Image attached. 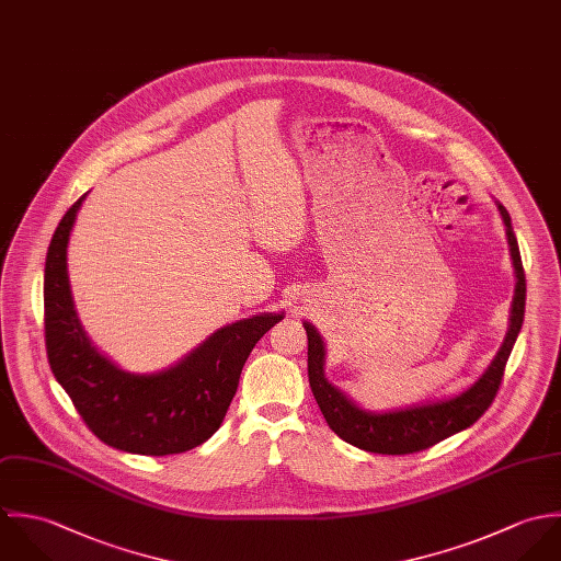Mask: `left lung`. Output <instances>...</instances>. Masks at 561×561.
I'll use <instances>...</instances> for the list:
<instances>
[{
	"label": "left lung",
	"instance_id": "8db88e82",
	"mask_svg": "<svg viewBox=\"0 0 561 561\" xmlns=\"http://www.w3.org/2000/svg\"><path fill=\"white\" fill-rule=\"evenodd\" d=\"M499 206V213L505 224L507 244L516 271V290L512 301L510 314V330L505 340L485 368V373L463 392L434 401L423 405H412L392 412H368L355 405L336 386L325 379V344L323 337L314 330V325L304 323L308 334V377L314 399L330 425V430L337 434L344 443L353 447L364 448L368 453L381 455H405L416 453L423 448L434 447L448 436L470 427L479 421V416L492 405L499 386L503 381L505 364L514 348V342L520 334L523 319H525V299H527V282L525 268L518 251V240L512 227V219L507 210Z\"/></svg>",
	"mask_w": 561,
	"mask_h": 561
}]
</instances>
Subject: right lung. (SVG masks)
<instances>
[{
    "label": "right lung",
    "instance_id": "right-lung-1",
    "mask_svg": "<svg viewBox=\"0 0 561 561\" xmlns=\"http://www.w3.org/2000/svg\"><path fill=\"white\" fill-rule=\"evenodd\" d=\"M84 197L56 227L45 260V344L51 373L104 445L138 455L199 447L221 427L251 348L284 314L264 312L225 325L160 373L118 368L82 330L67 275V244Z\"/></svg>",
    "mask_w": 561,
    "mask_h": 561
}]
</instances>
